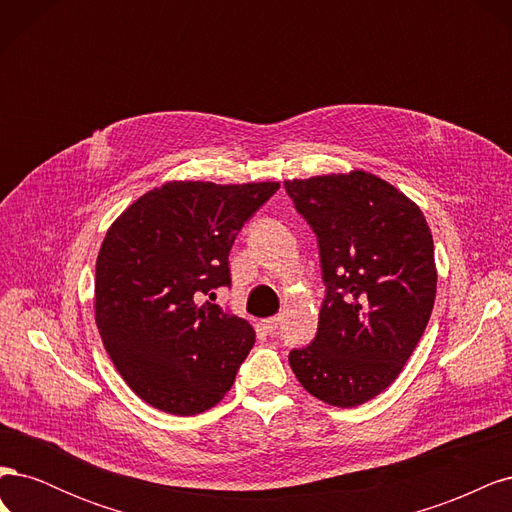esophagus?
Masks as SVG:
<instances>
[{
    "label": "esophagus",
    "mask_w": 512,
    "mask_h": 512,
    "mask_svg": "<svg viewBox=\"0 0 512 512\" xmlns=\"http://www.w3.org/2000/svg\"><path fill=\"white\" fill-rule=\"evenodd\" d=\"M280 322H282V316H271V318L262 320V324H265L267 331H275L277 327H280Z\"/></svg>",
    "instance_id": "34e87169"
}]
</instances>
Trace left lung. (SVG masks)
Wrapping results in <instances>:
<instances>
[{
    "mask_svg": "<svg viewBox=\"0 0 512 512\" xmlns=\"http://www.w3.org/2000/svg\"><path fill=\"white\" fill-rule=\"evenodd\" d=\"M284 185L316 232L327 284L316 339L290 352V367L324 404L361 406L393 384L425 333L438 288L429 224L367 170Z\"/></svg>",
    "mask_w": 512,
    "mask_h": 512,
    "instance_id": "8db88e82",
    "label": "left lung"
}]
</instances>
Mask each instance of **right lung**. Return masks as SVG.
<instances>
[{
  "label": "right lung",
  "instance_id": "right-lung-1",
  "mask_svg": "<svg viewBox=\"0 0 512 512\" xmlns=\"http://www.w3.org/2000/svg\"><path fill=\"white\" fill-rule=\"evenodd\" d=\"M277 190V181H166L106 230L96 324L119 376L145 404L194 416L230 391L256 333L198 297L230 284L232 241Z\"/></svg>",
  "mask_w": 512,
  "mask_h": 512
}]
</instances>
